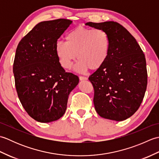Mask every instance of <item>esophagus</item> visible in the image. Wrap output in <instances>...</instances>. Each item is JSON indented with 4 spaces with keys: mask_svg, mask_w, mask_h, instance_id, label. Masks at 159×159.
Segmentation results:
<instances>
[{
    "mask_svg": "<svg viewBox=\"0 0 159 159\" xmlns=\"http://www.w3.org/2000/svg\"><path fill=\"white\" fill-rule=\"evenodd\" d=\"M79 79H80V80H87V78L85 76H80Z\"/></svg>",
    "mask_w": 159,
    "mask_h": 159,
    "instance_id": "esophagus-1",
    "label": "esophagus"
}]
</instances>
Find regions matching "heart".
Segmentation results:
<instances>
[{"instance_id": "obj_1", "label": "heart", "mask_w": 159, "mask_h": 159, "mask_svg": "<svg viewBox=\"0 0 159 159\" xmlns=\"http://www.w3.org/2000/svg\"><path fill=\"white\" fill-rule=\"evenodd\" d=\"M110 47V38L104 30L79 26L67 33L66 42H57L55 53L64 69H70L78 57L79 61L74 70L82 73L102 67L109 57Z\"/></svg>"}]
</instances>
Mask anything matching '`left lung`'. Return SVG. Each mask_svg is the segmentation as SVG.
<instances>
[{
	"instance_id": "left-lung-1",
	"label": "left lung",
	"mask_w": 159,
	"mask_h": 159,
	"mask_svg": "<svg viewBox=\"0 0 159 159\" xmlns=\"http://www.w3.org/2000/svg\"><path fill=\"white\" fill-rule=\"evenodd\" d=\"M85 25L104 30L111 40L105 63L89 77L94 88L95 109L105 119L126 120L139 109L146 91L144 54L134 37L119 23L89 22Z\"/></svg>"
}]
</instances>
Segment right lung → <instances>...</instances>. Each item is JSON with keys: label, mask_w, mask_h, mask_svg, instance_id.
Here are the masks:
<instances>
[{"label": "right lung", "mask_w": 159, "mask_h": 159, "mask_svg": "<svg viewBox=\"0 0 159 159\" xmlns=\"http://www.w3.org/2000/svg\"><path fill=\"white\" fill-rule=\"evenodd\" d=\"M72 23L67 19L39 22L17 47L13 67L17 93L24 109L39 122L61 117L79 83L77 76L66 72L55 53L57 39Z\"/></svg>", "instance_id": "right-lung-1"}]
</instances>
